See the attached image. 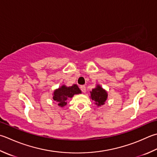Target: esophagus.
Segmentation results:
<instances>
[{"label":"esophagus","instance_id":"esophagus-1","mask_svg":"<svg viewBox=\"0 0 157 157\" xmlns=\"http://www.w3.org/2000/svg\"><path fill=\"white\" fill-rule=\"evenodd\" d=\"M80 89L82 91V93H86V86H80Z\"/></svg>","mask_w":157,"mask_h":157}]
</instances>
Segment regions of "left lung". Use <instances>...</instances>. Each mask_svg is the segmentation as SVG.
Segmentation results:
<instances>
[{"mask_svg":"<svg viewBox=\"0 0 157 157\" xmlns=\"http://www.w3.org/2000/svg\"><path fill=\"white\" fill-rule=\"evenodd\" d=\"M90 99L94 101V104L97 107L103 105L108 97L107 92L99 84H97L96 87L92 89V90L90 91Z\"/></svg>","mask_w":157,"mask_h":157,"instance_id":"left-lung-1","label":"left lung"}]
</instances>
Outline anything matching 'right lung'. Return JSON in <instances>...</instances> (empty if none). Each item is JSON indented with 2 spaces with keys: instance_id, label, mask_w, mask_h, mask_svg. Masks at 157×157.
I'll return each instance as SVG.
<instances>
[{
  "instance_id": "obj_1",
  "label": "right lung",
  "mask_w": 157,
  "mask_h": 157,
  "mask_svg": "<svg viewBox=\"0 0 157 157\" xmlns=\"http://www.w3.org/2000/svg\"><path fill=\"white\" fill-rule=\"evenodd\" d=\"M81 93L82 91L77 84H73L71 86L63 85L54 90L52 96H53V100L58 103V105L63 107L67 105V101L69 99L72 98L75 94Z\"/></svg>"
}]
</instances>
